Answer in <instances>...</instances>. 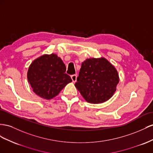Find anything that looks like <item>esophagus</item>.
I'll return each instance as SVG.
<instances>
[{"instance_id":"obj_1","label":"esophagus","mask_w":153,"mask_h":153,"mask_svg":"<svg viewBox=\"0 0 153 153\" xmlns=\"http://www.w3.org/2000/svg\"><path fill=\"white\" fill-rule=\"evenodd\" d=\"M71 79L72 80L73 82H75L77 81V76L75 75V74H74V75L71 76Z\"/></svg>"}]
</instances>
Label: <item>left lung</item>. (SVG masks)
<instances>
[{
  "label": "left lung",
  "instance_id": "1",
  "mask_svg": "<svg viewBox=\"0 0 153 153\" xmlns=\"http://www.w3.org/2000/svg\"><path fill=\"white\" fill-rule=\"evenodd\" d=\"M119 82L116 68L106 59L90 58L82 63L75 86L87 102L98 104L112 97Z\"/></svg>",
  "mask_w": 153,
  "mask_h": 153
}]
</instances>
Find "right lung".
<instances>
[{
	"label": "right lung",
	"mask_w": 153,
	"mask_h": 153,
	"mask_svg": "<svg viewBox=\"0 0 153 153\" xmlns=\"http://www.w3.org/2000/svg\"><path fill=\"white\" fill-rule=\"evenodd\" d=\"M63 61L55 54H44L34 60L27 72V80L33 91L40 97L51 99L69 82L71 77Z\"/></svg>",
	"instance_id": "add662e5"
}]
</instances>
